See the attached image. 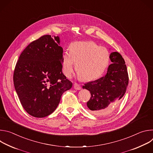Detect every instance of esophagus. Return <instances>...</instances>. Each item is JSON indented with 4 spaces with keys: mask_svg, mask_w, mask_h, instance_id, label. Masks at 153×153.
Instances as JSON below:
<instances>
[{
    "mask_svg": "<svg viewBox=\"0 0 153 153\" xmlns=\"http://www.w3.org/2000/svg\"><path fill=\"white\" fill-rule=\"evenodd\" d=\"M74 88L75 90H80L81 89V87H80V85H79L78 83H75L74 85Z\"/></svg>",
    "mask_w": 153,
    "mask_h": 153,
    "instance_id": "1",
    "label": "esophagus"
}]
</instances>
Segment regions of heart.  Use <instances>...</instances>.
<instances>
[{"mask_svg": "<svg viewBox=\"0 0 153 153\" xmlns=\"http://www.w3.org/2000/svg\"><path fill=\"white\" fill-rule=\"evenodd\" d=\"M110 60L106 48L99 47L93 42H77L70 47V51H65L62 58V71L68 77L76 70L85 80L98 78L105 71Z\"/></svg>", "mask_w": 153, "mask_h": 153, "instance_id": "heart-1", "label": "heart"}]
</instances>
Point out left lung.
Masks as SVG:
<instances>
[{"label":"left lung","instance_id":"obj_1","mask_svg":"<svg viewBox=\"0 0 153 153\" xmlns=\"http://www.w3.org/2000/svg\"><path fill=\"white\" fill-rule=\"evenodd\" d=\"M110 59L112 63L109 65L106 74L86 83L82 87L91 93L87 106L91 113L98 116L108 114L118 106L128 85L127 68L122 56L118 52H112Z\"/></svg>","mask_w":153,"mask_h":153}]
</instances>
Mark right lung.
<instances>
[{"mask_svg":"<svg viewBox=\"0 0 153 153\" xmlns=\"http://www.w3.org/2000/svg\"><path fill=\"white\" fill-rule=\"evenodd\" d=\"M63 48L59 36L45 35L21 53L14 71L16 91L24 110L42 118L53 113L72 82L62 73Z\"/></svg>","mask_w":153,"mask_h":153,"instance_id":"right-lung-1","label":"right lung"}]
</instances>
